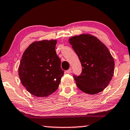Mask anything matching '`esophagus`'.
I'll list each match as a JSON object with an SVG mask.
<instances>
[{
    "mask_svg": "<svg viewBox=\"0 0 130 130\" xmlns=\"http://www.w3.org/2000/svg\"><path fill=\"white\" fill-rule=\"evenodd\" d=\"M66 72H67V73H70L72 72V69H69V70H67L66 71Z\"/></svg>",
    "mask_w": 130,
    "mask_h": 130,
    "instance_id": "esophagus-1",
    "label": "esophagus"
}]
</instances>
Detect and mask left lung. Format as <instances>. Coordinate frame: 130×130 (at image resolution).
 Masks as SVG:
<instances>
[{"mask_svg": "<svg viewBox=\"0 0 130 130\" xmlns=\"http://www.w3.org/2000/svg\"><path fill=\"white\" fill-rule=\"evenodd\" d=\"M69 42L82 67L80 75L73 74L77 86L90 95L102 92L108 86L114 72V60L107 47L89 34L72 37Z\"/></svg>", "mask_w": 130, "mask_h": 130, "instance_id": "1", "label": "left lung"}]
</instances>
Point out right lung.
<instances>
[{
	"label": "right lung",
	"instance_id": "right-lung-1",
	"mask_svg": "<svg viewBox=\"0 0 130 130\" xmlns=\"http://www.w3.org/2000/svg\"><path fill=\"white\" fill-rule=\"evenodd\" d=\"M56 40H42L30 44L19 66L21 82L37 97H47L57 89L64 74L61 60L56 52Z\"/></svg>",
	"mask_w": 130,
	"mask_h": 130
}]
</instances>
